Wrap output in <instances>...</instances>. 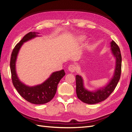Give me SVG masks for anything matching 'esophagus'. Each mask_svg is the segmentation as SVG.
<instances>
[{"instance_id":"34e87169","label":"esophagus","mask_w":132,"mask_h":132,"mask_svg":"<svg viewBox=\"0 0 132 132\" xmlns=\"http://www.w3.org/2000/svg\"><path fill=\"white\" fill-rule=\"evenodd\" d=\"M68 71H70L71 73H73L74 71H75L76 70V67L74 65H70L68 67Z\"/></svg>"}]
</instances>
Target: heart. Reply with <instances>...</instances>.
I'll return each instance as SVG.
<instances>
[{
	"label": "heart",
	"instance_id": "obj_1",
	"mask_svg": "<svg viewBox=\"0 0 132 132\" xmlns=\"http://www.w3.org/2000/svg\"><path fill=\"white\" fill-rule=\"evenodd\" d=\"M77 39H78V41L80 43H81L82 42L84 41L85 39H86V37L84 35H81L80 36H79L78 38H77Z\"/></svg>",
	"mask_w": 132,
	"mask_h": 132
}]
</instances>
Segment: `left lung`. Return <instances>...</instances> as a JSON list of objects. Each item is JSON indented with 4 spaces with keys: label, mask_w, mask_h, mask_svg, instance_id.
Instances as JSON below:
<instances>
[{
    "label": "left lung",
    "mask_w": 132,
    "mask_h": 132,
    "mask_svg": "<svg viewBox=\"0 0 132 132\" xmlns=\"http://www.w3.org/2000/svg\"><path fill=\"white\" fill-rule=\"evenodd\" d=\"M111 54L116 59L114 73L106 84L96 90L90 91L85 88L81 76L76 75V93L79 99L87 104H96L104 101L114 91L121 73L122 56L120 50L114 41L110 43Z\"/></svg>",
    "instance_id": "1"
}]
</instances>
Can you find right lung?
Wrapping results in <instances>:
<instances>
[{
  "mask_svg": "<svg viewBox=\"0 0 132 132\" xmlns=\"http://www.w3.org/2000/svg\"><path fill=\"white\" fill-rule=\"evenodd\" d=\"M36 32H30L22 38L14 47L11 53L10 64L12 81L15 89L26 101L36 105L47 103L54 97L58 83L65 74L63 69L54 71L43 82L32 86L25 84L19 79L16 70V62L19 51L23 43L40 36Z\"/></svg>",
  "mask_w": 132,
  "mask_h": 132,
  "instance_id": "add662e5",
  "label": "right lung"
}]
</instances>
